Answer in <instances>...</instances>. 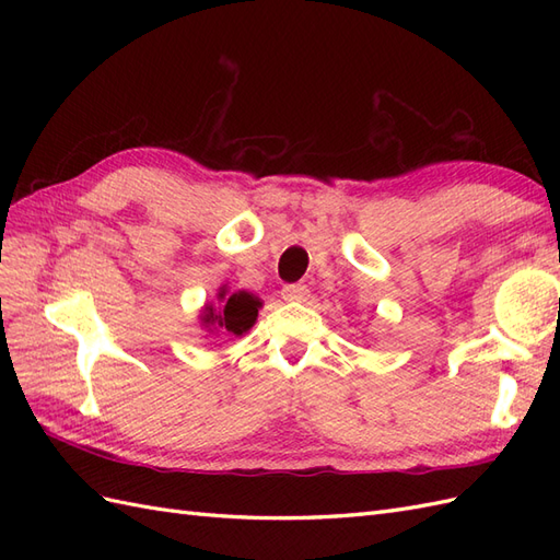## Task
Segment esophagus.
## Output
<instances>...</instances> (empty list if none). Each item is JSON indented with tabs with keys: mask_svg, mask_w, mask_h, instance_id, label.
<instances>
[{
	"mask_svg": "<svg viewBox=\"0 0 560 560\" xmlns=\"http://www.w3.org/2000/svg\"><path fill=\"white\" fill-rule=\"evenodd\" d=\"M280 294L284 301H306L308 287L306 284H284Z\"/></svg>",
	"mask_w": 560,
	"mask_h": 560,
	"instance_id": "esophagus-1",
	"label": "esophagus"
}]
</instances>
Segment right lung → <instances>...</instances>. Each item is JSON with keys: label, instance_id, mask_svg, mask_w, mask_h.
Segmentation results:
<instances>
[{"label": "right lung", "instance_id": "obj_1", "mask_svg": "<svg viewBox=\"0 0 560 560\" xmlns=\"http://www.w3.org/2000/svg\"><path fill=\"white\" fill-rule=\"evenodd\" d=\"M219 296L224 299L226 292H222ZM259 306H261L259 299H254L247 292H235L222 303V308H219V311L208 306L206 315H202V322H206V327L217 325L219 329L241 336L254 325V319H257V313H259Z\"/></svg>", "mask_w": 560, "mask_h": 560}]
</instances>
